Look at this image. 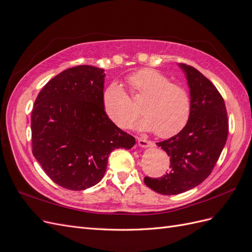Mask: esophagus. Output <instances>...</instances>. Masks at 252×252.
I'll list each match as a JSON object with an SVG mask.
<instances>
[{"instance_id":"34e87169","label":"esophagus","mask_w":252,"mask_h":252,"mask_svg":"<svg viewBox=\"0 0 252 252\" xmlns=\"http://www.w3.org/2000/svg\"><path fill=\"white\" fill-rule=\"evenodd\" d=\"M138 144L139 146L142 147V148H150V147H154L155 146V143L151 142V141H148L145 138H139L138 139Z\"/></svg>"}]
</instances>
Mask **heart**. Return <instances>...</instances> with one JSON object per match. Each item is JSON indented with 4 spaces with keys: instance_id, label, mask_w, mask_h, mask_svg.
Masks as SVG:
<instances>
[{
    "instance_id": "b5f03b06",
    "label": "heart",
    "mask_w": 252,
    "mask_h": 252,
    "mask_svg": "<svg viewBox=\"0 0 252 252\" xmlns=\"http://www.w3.org/2000/svg\"><path fill=\"white\" fill-rule=\"evenodd\" d=\"M128 83L133 100L145 97L141 106L144 117L139 128L169 138L186 126L191 113V98L184 86L172 83L165 74L151 68L134 72ZM103 107L121 128L130 125L139 113L131 97L117 82L104 90Z\"/></svg>"
}]
</instances>
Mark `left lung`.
Listing matches in <instances>:
<instances>
[{
    "mask_svg": "<svg viewBox=\"0 0 252 252\" xmlns=\"http://www.w3.org/2000/svg\"><path fill=\"white\" fill-rule=\"evenodd\" d=\"M179 67L186 74L191 113L178 134L157 143L170 157V172L158 179H144L146 186L165 195L185 192L207 179L228 135L226 106L216 86L194 67L186 64Z\"/></svg>",
    "mask_w": 252,
    "mask_h": 252,
    "instance_id": "1",
    "label": "left lung"
}]
</instances>
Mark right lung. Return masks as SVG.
Returning a JSON list of instances; mask_svg holds the SVG:
<instances>
[{"label":"right lung","instance_id":"right-lung-1","mask_svg":"<svg viewBox=\"0 0 252 252\" xmlns=\"http://www.w3.org/2000/svg\"><path fill=\"white\" fill-rule=\"evenodd\" d=\"M104 81L101 68L72 67L52 78L34 102L32 154L48 177L64 188L94 186L104 177L110 152L135 144L106 114Z\"/></svg>","mask_w":252,"mask_h":252}]
</instances>
